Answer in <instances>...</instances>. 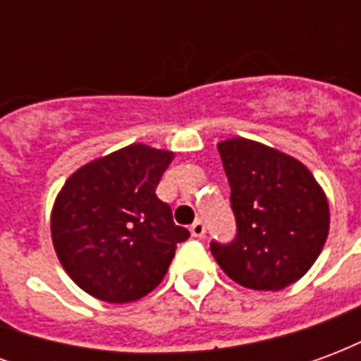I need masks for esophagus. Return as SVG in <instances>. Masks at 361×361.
Returning <instances> with one entry per match:
<instances>
[{"label":"esophagus","mask_w":361,"mask_h":361,"mask_svg":"<svg viewBox=\"0 0 361 361\" xmlns=\"http://www.w3.org/2000/svg\"><path fill=\"white\" fill-rule=\"evenodd\" d=\"M189 232H191L193 238H203V235L207 234V228H204V224L201 222V220H195V222L189 226Z\"/></svg>","instance_id":"34e87169"}]
</instances>
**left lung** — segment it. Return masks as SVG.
<instances>
[{"instance_id":"1","label":"left lung","mask_w":361,"mask_h":361,"mask_svg":"<svg viewBox=\"0 0 361 361\" xmlns=\"http://www.w3.org/2000/svg\"><path fill=\"white\" fill-rule=\"evenodd\" d=\"M238 234L211 243L220 269L251 290L276 292L310 271L329 235V201L300 160L263 142H219Z\"/></svg>"}]
</instances>
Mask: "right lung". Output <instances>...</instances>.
Listing matches in <instances>:
<instances>
[{
  "mask_svg": "<svg viewBox=\"0 0 361 361\" xmlns=\"http://www.w3.org/2000/svg\"><path fill=\"white\" fill-rule=\"evenodd\" d=\"M172 150L133 142L81 166L56 197L54 250L77 286L102 302L141 300L162 282L189 232L157 185Z\"/></svg>",
  "mask_w": 361,
  "mask_h": 361,
  "instance_id": "right-lung-1",
  "label": "right lung"
}]
</instances>
